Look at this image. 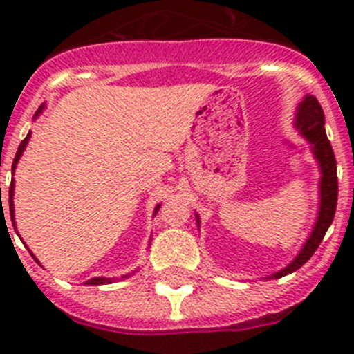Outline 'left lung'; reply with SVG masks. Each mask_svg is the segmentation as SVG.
<instances>
[{
  "instance_id": "8db88e82",
  "label": "left lung",
  "mask_w": 354,
  "mask_h": 354,
  "mask_svg": "<svg viewBox=\"0 0 354 354\" xmlns=\"http://www.w3.org/2000/svg\"><path fill=\"white\" fill-rule=\"evenodd\" d=\"M296 127L314 145V154L321 165V171H323V177H321V209H319V218L314 227V232L308 237L298 257L294 259L286 270L274 273L273 278H282L286 274L294 273L314 255L315 250L321 245V241H323L324 234L330 228L331 221L335 218L337 196H339L335 154H333L331 143L326 136V131H324L323 108L314 95H306L305 101L299 104V111L296 115Z\"/></svg>"
}]
</instances>
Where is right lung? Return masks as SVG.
I'll use <instances>...</instances> for the list:
<instances>
[{
	"label": "right lung",
	"mask_w": 354,
	"mask_h": 354,
	"mask_svg": "<svg viewBox=\"0 0 354 354\" xmlns=\"http://www.w3.org/2000/svg\"><path fill=\"white\" fill-rule=\"evenodd\" d=\"M40 111H42V108L39 109V111H37V115L40 113ZM30 136L31 134L28 133V136L26 138L23 140V142H21V145H19V149H17V152H15V158H14V165H12V170H15V165H17V161H19V158H21V154H23V150H24V147H26V143H28V140H30ZM1 192V189H0ZM12 196H14V180H12L10 183V189H8V204H10V214H14V202H12ZM159 211V205L158 207H156V211L154 212H158ZM126 278V277H124ZM111 282V280H109V278H92V280H88V286H104V283H109Z\"/></svg>",
	"instance_id": "add662e5"
}]
</instances>
